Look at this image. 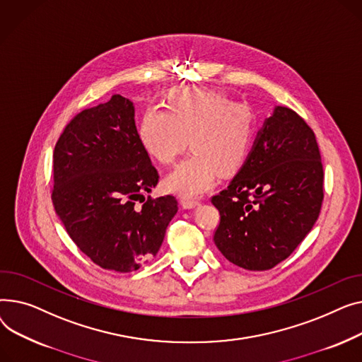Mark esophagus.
Listing matches in <instances>:
<instances>
[{"label": "esophagus", "mask_w": 362, "mask_h": 362, "mask_svg": "<svg viewBox=\"0 0 362 362\" xmlns=\"http://www.w3.org/2000/svg\"><path fill=\"white\" fill-rule=\"evenodd\" d=\"M200 204V202L199 200H193V199H182L181 200V206L184 207V209H194V207H197Z\"/></svg>", "instance_id": "1"}]
</instances>
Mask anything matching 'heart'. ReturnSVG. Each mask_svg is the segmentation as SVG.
<instances>
[{
  "label": "heart",
  "mask_w": 362,
  "mask_h": 362,
  "mask_svg": "<svg viewBox=\"0 0 362 362\" xmlns=\"http://www.w3.org/2000/svg\"><path fill=\"white\" fill-rule=\"evenodd\" d=\"M256 133V117L245 105L200 89H175L166 110L151 106L139 124L144 152L169 165L188 146L193 153L165 178L171 193L196 197L214 187L219 174L232 175L245 163Z\"/></svg>",
  "instance_id": "1"
}]
</instances>
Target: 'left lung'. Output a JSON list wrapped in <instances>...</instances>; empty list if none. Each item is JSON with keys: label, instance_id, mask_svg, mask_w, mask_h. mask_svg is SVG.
<instances>
[{"label": "left lung", "instance_id": "1", "mask_svg": "<svg viewBox=\"0 0 362 362\" xmlns=\"http://www.w3.org/2000/svg\"><path fill=\"white\" fill-rule=\"evenodd\" d=\"M323 180L313 130L292 110L274 106L243 168L211 197L221 214L216 247L243 269L274 267L313 229L322 209Z\"/></svg>", "mask_w": 362, "mask_h": 362}]
</instances>
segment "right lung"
<instances>
[{"mask_svg": "<svg viewBox=\"0 0 362 362\" xmlns=\"http://www.w3.org/2000/svg\"><path fill=\"white\" fill-rule=\"evenodd\" d=\"M158 181L139 141L134 105L121 95L77 114L55 144V211L102 269L133 272L158 254L178 210L174 196L144 197Z\"/></svg>", "mask_w": 362, "mask_h": 362, "instance_id": "obj_1", "label": "right lung"}]
</instances>
